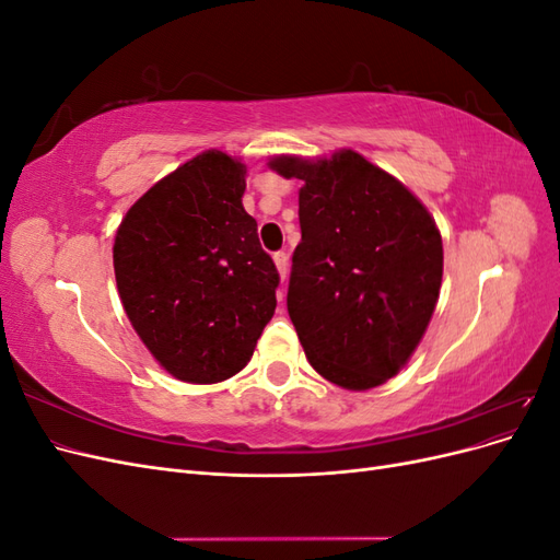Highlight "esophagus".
I'll list each match as a JSON object with an SVG mask.
<instances>
[{
  "mask_svg": "<svg viewBox=\"0 0 560 560\" xmlns=\"http://www.w3.org/2000/svg\"><path fill=\"white\" fill-rule=\"evenodd\" d=\"M273 261H276V266L280 270V278L287 280V273H290V254H287V252H276L273 254ZM278 299L282 301V292H278Z\"/></svg>",
  "mask_w": 560,
  "mask_h": 560,
  "instance_id": "obj_1",
  "label": "esophagus"
}]
</instances>
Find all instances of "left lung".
I'll return each mask as SVG.
<instances>
[{"mask_svg":"<svg viewBox=\"0 0 560 560\" xmlns=\"http://www.w3.org/2000/svg\"><path fill=\"white\" fill-rule=\"evenodd\" d=\"M270 167L303 179L287 311L308 362L348 389L385 383L411 358L436 306V224L401 182L350 149L329 161L280 156Z\"/></svg>","mask_w":560,"mask_h":560,"instance_id":"1","label":"left lung"}]
</instances>
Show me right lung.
<instances>
[{"label": "right lung", "mask_w": 560, "mask_h": 560, "mask_svg": "<svg viewBox=\"0 0 560 560\" xmlns=\"http://www.w3.org/2000/svg\"><path fill=\"white\" fill-rule=\"evenodd\" d=\"M243 194V163L212 149L151 186L116 231L114 273L130 325L186 383L238 374L276 313L280 273Z\"/></svg>", "instance_id": "1"}]
</instances>
